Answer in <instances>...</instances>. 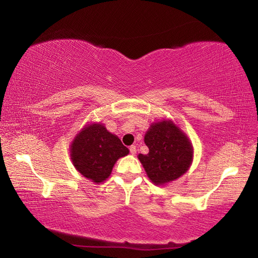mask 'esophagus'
<instances>
[{
	"label": "esophagus",
	"instance_id": "esophagus-1",
	"mask_svg": "<svg viewBox=\"0 0 258 258\" xmlns=\"http://www.w3.org/2000/svg\"><path fill=\"white\" fill-rule=\"evenodd\" d=\"M130 154H131V155H135V154H137V147H135V146H131V147H130Z\"/></svg>",
	"mask_w": 258,
	"mask_h": 258
}]
</instances>
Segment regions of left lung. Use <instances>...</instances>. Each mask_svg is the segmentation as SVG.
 I'll use <instances>...</instances> for the list:
<instances>
[{
	"label": "left lung",
	"instance_id": "left-lung-1",
	"mask_svg": "<svg viewBox=\"0 0 258 258\" xmlns=\"http://www.w3.org/2000/svg\"><path fill=\"white\" fill-rule=\"evenodd\" d=\"M148 155H139L150 180L164 184L183 175L192 160V146L184 134L172 121L151 125L145 137Z\"/></svg>",
	"mask_w": 258,
	"mask_h": 258
}]
</instances>
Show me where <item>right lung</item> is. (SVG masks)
<instances>
[{
  "label": "right lung",
  "mask_w": 258,
  "mask_h": 258,
  "mask_svg": "<svg viewBox=\"0 0 258 258\" xmlns=\"http://www.w3.org/2000/svg\"><path fill=\"white\" fill-rule=\"evenodd\" d=\"M128 154L120 140L103 125L87 126L72 145V160L83 176L92 182H103L111 174L117 159Z\"/></svg>",
  "instance_id": "add662e5"
}]
</instances>
